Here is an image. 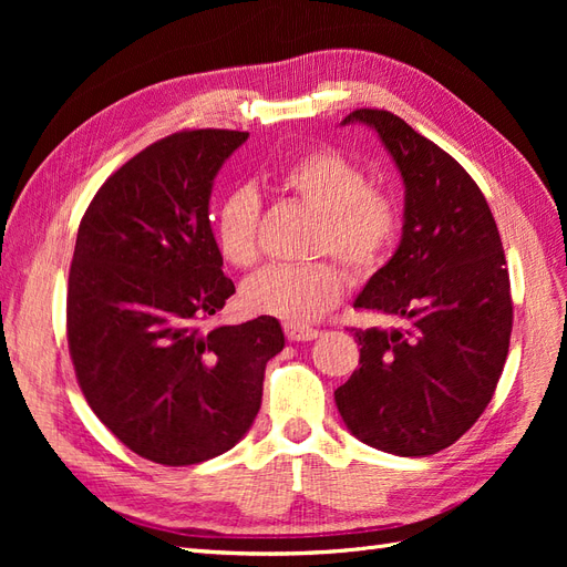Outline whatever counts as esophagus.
I'll use <instances>...</instances> for the list:
<instances>
[{
  "mask_svg": "<svg viewBox=\"0 0 567 567\" xmlns=\"http://www.w3.org/2000/svg\"><path fill=\"white\" fill-rule=\"evenodd\" d=\"M284 331H286V338H288L290 342H302V340H315V338H319V331H317V329H307V326H296V323H286Z\"/></svg>",
  "mask_w": 567,
  "mask_h": 567,
  "instance_id": "esophagus-1",
  "label": "esophagus"
}]
</instances>
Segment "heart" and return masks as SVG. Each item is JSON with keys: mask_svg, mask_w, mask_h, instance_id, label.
<instances>
[{"mask_svg": "<svg viewBox=\"0 0 567 567\" xmlns=\"http://www.w3.org/2000/svg\"><path fill=\"white\" fill-rule=\"evenodd\" d=\"M277 184L307 208L319 213L312 255H336L357 277L379 271L402 231V208L385 188L336 148H307L286 163ZM262 203L252 186H236L215 210V246L225 260L248 269L260 260ZM348 274L333 260L274 265L252 277L241 300L255 315L310 323L340 302Z\"/></svg>", "mask_w": 567, "mask_h": 567, "instance_id": "heart-1", "label": "heart"}]
</instances>
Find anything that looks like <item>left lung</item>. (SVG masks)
Instances as JSON below:
<instances>
[{"label": "left lung", "mask_w": 567, "mask_h": 567, "mask_svg": "<svg viewBox=\"0 0 567 567\" xmlns=\"http://www.w3.org/2000/svg\"><path fill=\"white\" fill-rule=\"evenodd\" d=\"M404 179L400 248L354 307L400 329H352L359 369L336 390L350 433L398 456H431L480 419L502 379L513 300L502 236L473 177L402 117L357 109Z\"/></svg>", "instance_id": "1"}]
</instances>
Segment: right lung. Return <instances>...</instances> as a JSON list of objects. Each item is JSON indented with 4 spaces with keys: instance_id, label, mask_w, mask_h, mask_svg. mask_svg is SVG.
<instances>
[{
    "instance_id": "add662e5",
    "label": "right lung",
    "mask_w": 567,
    "mask_h": 567,
    "mask_svg": "<svg viewBox=\"0 0 567 567\" xmlns=\"http://www.w3.org/2000/svg\"><path fill=\"white\" fill-rule=\"evenodd\" d=\"M248 140L182 130L101 184L68 274V350L84 400L130 447L163 466L231 450L262 402L281 323L257 317L200 331L236 293L210 229L213 182Z\"/></svg>"
}]
</instances>
